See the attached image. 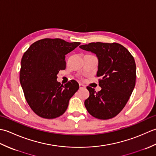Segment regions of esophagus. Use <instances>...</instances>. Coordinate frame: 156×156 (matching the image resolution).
<instances>
[{"label":"esophagus","instance_id":"34e87169","mask_svg":"<svg viewBox=\"0 0 156 156\" xmlns=\"http://www.w3.org/2000/svg\"><path fill=\"white\" fill-rule=\"evenodd\" d=\"M79 87H80V89H84V88H86L84 84H79Z\"/></svg>","mask_w":156,"mask_h":156}]
</instances>
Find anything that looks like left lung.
<instances>
[{
	"mask_svg": "<svg viewBox=\"0 0 156 156\" xmlns=\"http://www.w3.org/2000/svg\"><path fill=\"white\" fill-rule=\"evenodd\" d=\"M80 48L96 54L98 59L97 77L101 90L96 92L87 87L89 97L84 101L88 112L99 119L113 118L127 104L136 79L134 58L122 45L112 43H90Z\"/></svg>",
	"mask_w": 156,
	"mask_h": 156,
	"instance_id": "8db88e82",
	"label": "left lung"
}]
</instances>
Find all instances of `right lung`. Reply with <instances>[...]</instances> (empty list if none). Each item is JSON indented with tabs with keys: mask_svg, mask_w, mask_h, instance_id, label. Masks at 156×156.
<instances>
[{
	"mask_svg": "<svg viewBox=\"0 0 156 156\" xmlns=\"http://www.w3.org/2000/svg\"><path fill=\"white\" fill-rule=\"evenodd\" d=\"M80 44L47 38L34 43L23 54L20 83L29 107L39 117L49 119L64 114L79 89L74 80L63 86L57 75L66 69L65 55Z\"/></svg>",
	"mask_w": 156,
	"mask_h": 156,
	"instance_id": "add662e5",
	"label": "right lung"
}]
</instances>
